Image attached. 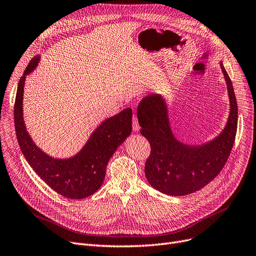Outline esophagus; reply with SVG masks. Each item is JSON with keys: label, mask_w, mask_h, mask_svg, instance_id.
Here are the masks:
<instances>
[{"label": "esophagus", "mask_w": 256, "mask_h": 256, "mask_svg": "<svg viewBox=\"0 0 256 256\" xmlns=\"http://www.w3.org/2000/svg\"><path fill=\"white\" fill-rule=\"evenodd\" d=\"M132 130H134L135 132H138L140 130V126L138 124V119H137L136 114L132 115Z\"/></svg>", "instance_id": "obj_1"}]
</instances>
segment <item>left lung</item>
<instances>
[{
	"label": "left lung",
	"mask_w": 256,
	"mask_h": 256,
	"mask_svg": "<svg viewBox=\"0 0 256 256\" xmlns=\"http://www.w3.org/2000/svg\"><path fill=\"white\" fill-rule=\"evenodd\" d=\"M220 68L227 84L230 114L224 130L202 146H187L174 138L168 106L161 95H148L138 106L140 132L150 144L144 172L148 183L162 194L185 196L201 190L220 174L229 158L236 135L238 104L222 62Z\"/></svg>",
	"instance_id": "8db88e82"
}]
</instances>
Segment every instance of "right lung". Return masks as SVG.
Instances as JSON below:
<instances>
[{"instance_id":"add662e5","label":"right lung","mask_w":256,"mask_h":256,"mask_svg":"<svg viewBox=\"0 0 256 256\" xmlns=\"http://www.w3.org/2000/svg\"><path fill=\"white\" fill-rule=\"evenodd\" d=\"M40 60L33 58L20 77L14 102L16 138L27 162L53 190L69 198H84L100 188L108 160L132 132V108H128L99 126L78 154L69 159H54L40 150L30 138L23 118V93L26 75Z\"/></svg>"}]
</instances>
